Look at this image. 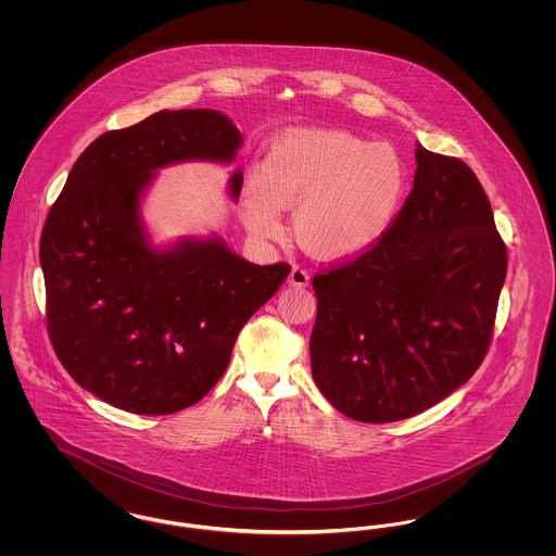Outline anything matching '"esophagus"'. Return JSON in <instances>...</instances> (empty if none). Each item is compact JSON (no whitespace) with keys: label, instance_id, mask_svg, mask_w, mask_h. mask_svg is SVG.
I'll return each instance as SVG.
<instances>
[{"label":"esophagus","instance_id":"obj_1","mask_svg":"<svg viewBox=\"0 0 556 556\" xmlns=\"http://www.w3.org/2000/svg\"><path fill=\"white\" fill-rule=\"evenodd\" d=\"M288 281H290L291 286H295V288H306L308 281H311V275H308V270L304 266L293 265Z\"/></svg>","mask_w":556,"mask_h":556}]
</instances>
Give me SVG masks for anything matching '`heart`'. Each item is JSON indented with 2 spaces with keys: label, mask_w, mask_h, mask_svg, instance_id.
<instances>
[{
  "label": "heart",
  "mask_w": 556,
  "mask_h": 556,
  "mask_svg": "<svg viewBox=\"0 0 556 556\" xmlns=\"http://www.w3.org/2000/svg\"><path fill=\"white\" fill-rule=\"evenodd\" d=\"M408 191L396 150L331 129L279 135L263 177L245 184L243 220L256 236L281 231V206L295 208V236L327 258L354 256L383 238Z\"/></svg>",
  "instance_id": "b5f03b06"
}]
</instances>
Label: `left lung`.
Segmentation results:
<instances>
[{
  "label": "left lung",
  "mask_w": 556,
  "mask_h": 556,
  "mask_svg": "<svg viewBox=\"0 0 556 556\" xmlns=\"http://www.w3.org/2000/svg\"><path fill=\"white\" fill-rule=\"evenodd\" d=\"M417 173L390 231L313 277V377L363 424L415 417L483 363L506 277V245L476 173L415 150Z\"/></svg>",
  "instance_id": "1"
}]
</instances>
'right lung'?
Listing matches in <instances>:
<instances>
[{
  "instance_id": "obj_1",
  "label": "right lung",
  "mask_w": 556,
  "mask_h": 556,
  "mask_svg": "<svg viewBox=\"0 0 556 556\" xmlns=\"http://www.w3.org/2000/svg\"><path fill=\"white\" fill-rule=\"evenodd\" d=\"M241 132L216 110H162L100 135L75 162L41 231L46 320L68 375L108 404L170 415L223 377L245 320L279 290L288 263L252 265L220 241L154 252L137 214L152 170L229 160ZM243 177L233 175L238 198Z\"/></svg>"
}]
</instances>
